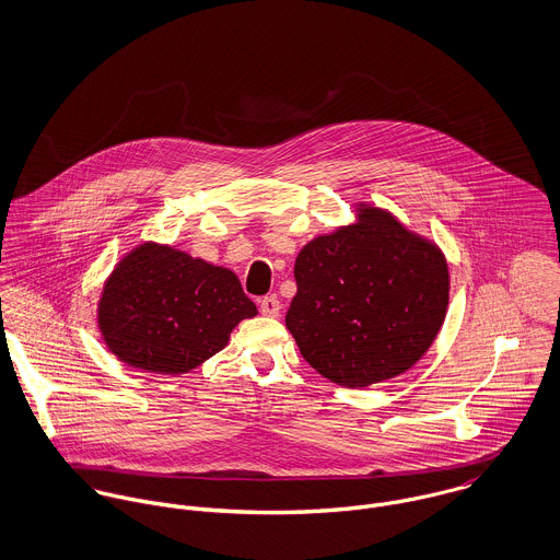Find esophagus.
<instances>
[{
	"mask_svg": "<svg viewBox=\"0 0 560 560\" xmlns=\"http://www.w3.org/2000/svg\"><path fill=\"white\" fill-rule=\"evenodd\" d=\"M280 311H282V304H280L278 298L271 295V298H262V300H260V313H262L265 317H278Z\"/></svg>",
	"mask_w": 560,
	"mask_h": 560,
	"instance_id": "1",
	"label": "esophagus"
}]
</instances>
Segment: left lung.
I'll return each instance as SVG.
<instances>
[{
  "instance_id": "obj_1",
  "label": "left lung",
  "mask_w": 560,
  "mask_h": 560,
  "mask_svg": "<svg viewBox=\"0 0 560 560\" xmlns=\"http://www.w3.org/2000/svg\"><path fill=\"white\" fill-rule=\"evenodd\" d=\"M287 313L304 360L325 380L366 388L411 369L448 308L442 249L377 207L302 247Z\"/></svg>"
}]
</instances>
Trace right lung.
<instances>
[{
	"mask_svg": "<svg viewBox=\"0 0 560 560\" xmlns=\"http://www.w3.org/2000/svg\"><path fill=\"white\" fill-rule=\"evenodd\" d=\"M256 313L231 269L147 241L105 280L96 320L120 362L180 375L222 351L240 320Z\"/></svg>",
	"mask_w": 560,
	"mask_h": 560,
	"instance_id": "1",
	"label": "right lung"
}]
</instances>
